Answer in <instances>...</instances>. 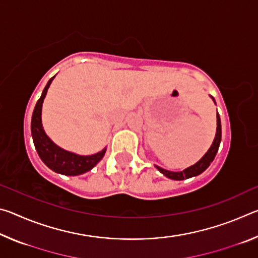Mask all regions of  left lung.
Returning <instances> with one entry per match:
<instances>
[{
	"mask_svg": "<svg viewBox=\"0 0 258 258\" xmlns=\"http://www.w3.org/2000/svg\"><path fill=\"white\" fill-rule=\"evenodd\" d=\"M211 98L213 99L214 103L216 104L215 99H214L212 95H211ZM216 118H217L216 134H215V138H214V141L212 143V146H211V148H209L206 154H205L195 165H192V166H190V167L183 169V171H181V172L167 171V169L161 168L157 165H155V167L158 169L160 173H163L166 177L171 178V180H176V181H181V180H184V178H190V177L197 176V175H199V174H202L204 171H206V169L208 168V166L211 165V163L214 160V158H215V156H216L217 151H218V147H220V143H221L222 128H221V118H220V115H218V112L216 115Z\"/></svg>",
	"mask_w": 258,
	"mask_h": 258,
	"instance_id": "left-lung-1",
	"label": "left lung"
}]
</instances>
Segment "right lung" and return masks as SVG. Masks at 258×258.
<instances>
[{
  "instance_id": "add662e5",
  "label": "right lung",
  "mask_w": 258,
  "mask_h": 258,
  "mask_svg": "<svg viewBox=\"0 0 258 258\" xmlns=\"http://www.w3.org/2000/svg\"><path fill=\"white\" fill-rule=\"evenodd\" d=\"M54 77L55 76L50 78V81L47 82L46 86L43 90L41 98L38 99L36 106L34 108L32 125H30L34 146L43 163L53 172L68 176L81 175V174L91 171L103 158L107 148H103L101 151L93 155H77L75 152L64 150L59 146H56L47 137L42 125V104Z\"/></svg>"
}]
</instances>
